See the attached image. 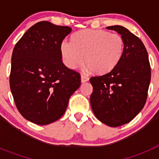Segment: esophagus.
<instances>
[{
    "mask_svg": "<svg viewBox=\"0 0 159 159\" xmlns=\"http://www.w3.org/2000/svg\"><path fill=\"white\" fill-rule=\"evenodd\" d=\"M89 80V78H88L87 76H85V75H81V82L84 83V82H86V81H88Z\"/></svg>",
    "mask_w": 159,
    "mask_h": 159,
    "instance_id": "1",
    "label": "esophagus"
}]
</instances>
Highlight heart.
Instances as JSON below:
<instances>
[{
    "mask_svg": "<svg viewBox=\"0 0 159 159\" xmlns=\"http://www.w3.org/2000/svg\"><path fill=\"white\" fill-rule=\"evenodd\" d=\"M70 41L71 43L63 41L60 45L65 66L75 69L84 61L86 70H92L97 75L114 69L125 50V41L121 35L103 30H80L72 35Z\"/></svg>",
    "mask_w": 159,
    "mask_h": 159,
    "instance_id": "heart-1",
    "label": "heart"
}]
</instances>
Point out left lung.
Returning a JSON list of instances; mask_svg holds the SVG:
<instances>
[{
  "mask_svg": "<svg viewBox=\"0 0 159 159\" xmlns=\"http://www.w3.org/2000/svg\"><path fill=\"white\" fill-rule=\"evenodd\" d=\"M121 35L125 50L121 61L106 75L92 77L90 102L96 118L110 127L131 121L144 108L151 81V68L145 45L120 25L107 27Z\"/></svg>",
  "mask_w": 159,
  "mask_h": 159,
  "instance_id": "1",
  "label": "left lung"
}]
</instances>
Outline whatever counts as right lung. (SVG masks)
Masks as SVG:
<instances>
[{
	"label": "right lung",
	"mask_w": 159,
	"mask_h": 159,
	"mask_svg": "<svg viewBox=\"0 0 159 159\" xmlns=\"http://www.w3.org/2000/svg\"><path fill=\"white\" fill-rule=\"evenodd\" d=\"M71 30L40 21L13 50L11 91L17 110L30 122L45 125L58 120L81 85L79 74L67 68L61 55V44Z\"/></svg>",
	"instance_id": "obj_1"
}]
</instances>
